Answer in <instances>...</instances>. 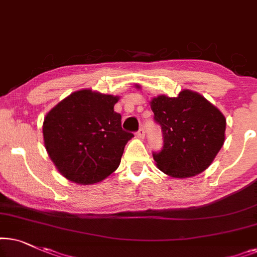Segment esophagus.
<instances>
[{
    "label": "esophagus",
    "mask_w": 257,
    "mask_h": 257,
    "mask_svg": "<svg viewBox=\"0 0 257 257\" xmlns=\"http://www.w3.org/2000/svg\"><path fill=\"white\" fill-rule=\"evenodd\" d=\"M136 135H138V138H140V139H143V138H145V129H143V128H140V129H139V132L136 133Z\"/></svg>",
    "instance_id": "obj_1"
}]
</instances>
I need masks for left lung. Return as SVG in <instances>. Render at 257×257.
Masks as SVG:
<instances>
[{
	"instance_id": "1",
	"label": "left lung",
	"mask_w": 257,
	"mask_h": 257,
	"mask_svg": "<svg viewBox=\"0 0 257 257\" xmlns=\"http://www.w3.org/2000/svg\"><path fill=\"white\" fill-rule=\"evenodd\" d=\"M150 108L163 132V148L153 154L157 168L175 179L204 172L225 140L227 122L220 109L189 89L176 97H153Z\"/></svg>"
}]
</instances>
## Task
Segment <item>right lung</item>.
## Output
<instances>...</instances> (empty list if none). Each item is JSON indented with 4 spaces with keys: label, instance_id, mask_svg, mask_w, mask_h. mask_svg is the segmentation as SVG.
Segmentation results:
<instances>
[{
    "label": "right lung",
    "instance_id": "right-lung-1",
    "mask_svg": "<svg viewBox=\"0 0 257 257\" xmlns=\"http://www.w3.org/2000/svg\"><path fill=\"white\" fill-rule=\"evenodd\" d=\"M118 96L81 89L51 108L43 121L48 155L71 182L98 183L118 168L126 142L133 136L114 111Z\"/></svg>",
    "mask_w": 257,
    "mask_h": 257
}]
</instances>
